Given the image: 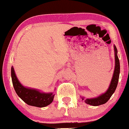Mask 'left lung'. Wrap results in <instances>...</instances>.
I'll return each instance as SVG.
<instances>
[{
	"label": "left lung",
	"instance_id": "8db88e82",
	"mask_svg": "<svg viewBox=\"0 0 129 129\" xmlns=\"http://www.w3.org/2000/svg\"><path fill=\"white\" fill-rule=\"evenodd\" d=\"M114 49L115 55V67L110 85H109L108 89L107 90V91L105 93L101 94V95L96 97V98L85 99L84 97L81 96L82 100H84L86 104L92 106H99L101 105L105 104L109 101V99L110 98V97L114 93L115 90H116L117 85H118V80H119L120 65H119V61L118 57V50H117V48H116L115 45H114Z\"/></svg>",
	"mask_w": 129,
	"mask_h": 129
}]
</instances>
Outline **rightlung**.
I'll list each match as a JSON object with an SVG mask.
<instances>
[{
	"label": "right lung",
	"instance_id": "obj_1",
	"mask_svg": "<svg viewBox=\"0 0 129 129\" xmlns=\"http://www.w3.org/2000/svg\"><path fill=\"white\" fill-rule=\"evenodd\" d=\"M11 75L16 93L26 104L34 107H44L53 101L55 95L53 92L45 93L39 90L24 86L18 79L13 67H11Z\"/></svg>",
	"mask_w": 129,
	"mask_h": 129
}]
</instances>
